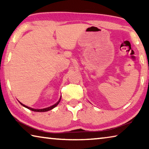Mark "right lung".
Returning a JSON list of instances; mask_svg holds the SVG:
<instances>
[{"mask_svg":"<svg viewBox=\"0 0 149 149\" xmlns=\"http://www.w3.org/2000/svg\"><path fill=\"white\" fill-rule=\"evenodd\" d=\"M60 99H61V97H60V99H59L58 101L56 103H55L54 104H53L52 106H50V107H47V108H42V109H35V108H33L27 107V106L24 105V104H22V103L20 102L19 101V102L20 104H21L22 106H23V107H26V108H28V109L30 110L34 111V112H47V111H49V110H50L53 109L54 108L56 107V106L59 104V102H60Z\"/></svg>","mask_w":149,"mask_h":149,"instance_id":"right-lung-1","label":"right lung"}]
</instances>
